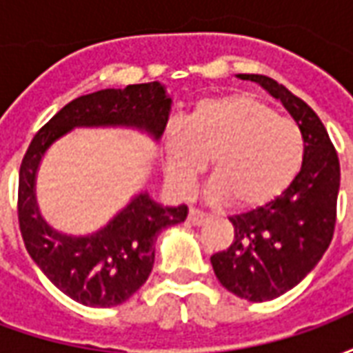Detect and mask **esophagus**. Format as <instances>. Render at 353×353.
Masks as SVG:
<instances>
[{
	"instance_id": "1",
	"label": "esophagus",
	"mask_w": 353,
	"mask_h": 353,
	"mask_svg": "<svg viewBox=\"0 0 353 353\" xmlns=\"http://www.w3.org/2000/svg\"><path fill=\"white\" fill-rule=\"evenodd\" d=\"M189 221L199 227V225H202V223L206 221V214H202V212H199V210L191 208V210H189Z\"/></svg>"
}]
</instances>
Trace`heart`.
Segmentation results:
<instances>
[{
    "label": "heart",
    "mask_w": 353,
    "mask_h": 353,
    "mask_svg": "<svg viewBox=\"0 0 353 353\" xmlns=\"http://www.w3.org/2000/svg\"><path fill=\"white\" fill-rule=\"evenodd\" d=\"M164 154L179 191H187L210 161V199L253 212L291 187L303 168L306 141L301 126L266 101L230 94L199 101L183 126L166 134Z\"/></svg>",
    "instance_id": "1"
}]
</instances>
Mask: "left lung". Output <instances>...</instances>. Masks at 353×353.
Masks as SVG:
<instances>
[{"instance_id":"obj_1","label":"left lung","mask_w":353,"mask_h":353,"mask_svg":"<svg viewBox=\"0 0 353 353\" xmlns=\"http://www.w3.org/2000/svg\"><path fill=\"white\" fill-rule=\"evenodd\" d=\"M238 77L259 83L278 98L306 141L304 164L291 187L268 206L229 217L234 240L212 255L223 288L245 301L265 303L295 288L327 252L336 225L341 164L325 126L306 101L266 75Z\"/></svg>"}]
</instances>
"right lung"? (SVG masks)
<instances>
[{
  "label": "right lung",
  "instance_id": "right-lung-1",
  "mask_svg": "<svg viewBox=\"0 0 353 353\" xmlns=\"http://www.w3.org/2000/svg\"><path fill=\"white\" fill-rule=\"evenodd\" d=\"M172 100L161 83L105 88L79 96L35 134L19 174V225L28 253L62 293L109 308L138 291L154 263V238L185 221L187 206L162 208L147 192L132 200L108 227L90 236H65L43 221L35 204V172L49 145L75 126H136L161 138Z\"/></svg>",
  "mask_w": 353,
  "mask_h": 353
}]
</instances>
